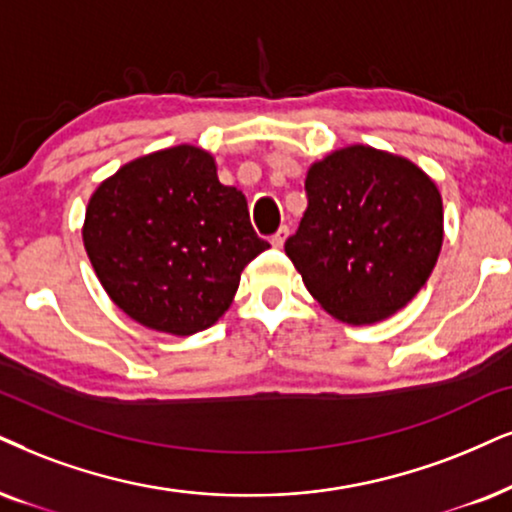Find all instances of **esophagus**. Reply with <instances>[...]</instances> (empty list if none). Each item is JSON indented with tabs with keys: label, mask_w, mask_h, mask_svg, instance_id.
<instances>
[{
	"label": "esophagus",
	"mask_w": 512,
	"mask_h": 512,
	"mask_svg": "<svg viewBox=\"0 0 512 512\" xmlns=\"http://www.w3.org/2000/svg\"><path fill=\"white\" fill-rule=\"evenodd\" d=\"M286 238H288V226H281V229H278L276 234L271 236V245H274V248H283Z\"/></svg>",
	"instance_id": "34e87169"
}]
</instances>
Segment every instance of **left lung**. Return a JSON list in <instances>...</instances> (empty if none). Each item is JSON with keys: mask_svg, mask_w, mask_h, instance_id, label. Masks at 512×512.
<instances>
[{"mask_svg": "<svg viewBox=\"0 0 512 512\" xmlns=\"http://www.w3.org/2000/svg\"><path fill=\"white\" fill-rule=\"evenodd\" d=\"M304 191L309 203L286 255L314 300L352 326L406 307L442 250L435 181L401 155L357 144L309 167Z\"/></svg>", "mask_w": 512, "mask_h": 512, "instance_id": "obj_1", "label": "left lung"}]
</instances>
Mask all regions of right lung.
<instances>
[{
    "label": "right lung",
    "instance_id": "right-lung-1",
    "mask_svg": "<svg viewBox=\"0 0 512 512\" xmlns=\"http://www.w3.org/2000/svg\"><path fill=\"white\" fill-rule=\"evenodd\" d=\"M82 241L122 312L179 338L219 321L241 271L269 248L243 193L219 184L215 158L189 144L141 155L101 181Z\"/></svg>",
    "mask_w": 512,
    "mask_h": 512
}]
</instances>
